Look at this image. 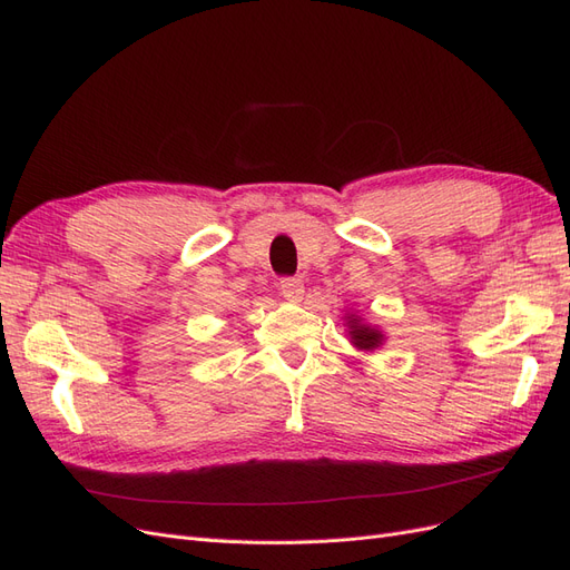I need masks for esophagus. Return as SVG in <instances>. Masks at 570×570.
<instances>
[{
  "mask_svg": "<svg viewBox=\"0 0 570 570\" xmlns=\"http://www.w3.org/2000/svg\"><path fill=\"white\" fill-rule=\"evenodd\" d=\"M281 295L289 302H299L304 295V283L299 278H283L281 281Z\"/></svg>",
  "mask_w": 570,
  "mask_h": 570,
  "instance_id": "esophagus-1",
  "label": "esophagus"
}]
</instances>
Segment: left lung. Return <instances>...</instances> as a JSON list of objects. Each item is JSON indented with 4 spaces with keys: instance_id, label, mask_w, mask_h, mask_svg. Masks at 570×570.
Listing matches in <instances>:
<instances>
[{
    "instance_id": "1",
    "label": "left lung",
    "mask_w": 570,
    "mask_h": 570,
    "mask_svg": "<svg viewBox=\"0 0 570 570\" xmlns=\"http://www.w3.org/2000/svg\"><path fill=\"white\" fill-rule=\"evenodd\" d=\"M347 327H350V337H352V344H354L356 350L373 352V350L381 347L383 340H385V335H383L381 331H377V327L364 323V321H361V318L354 316V314L347 316Z\"/></svg>"
}]
</instances>
